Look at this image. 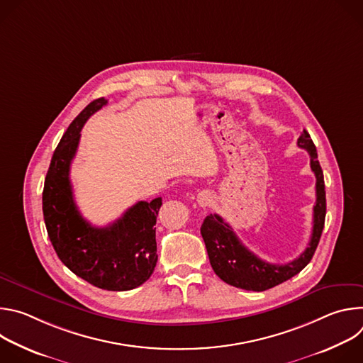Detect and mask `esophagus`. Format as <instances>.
<instances>
[{
  "label": "esophagus",
  "mask_w": 363,
  "mask_h": 363,
  "mask_svg": "<svg viewBox=\"0 0 363 363\" xmlns=\"http://www.w3.org/2000/svg\"><path fill=\"white\" fill-rule=\"evenodd\" d=\"M196 201H198V203H199L201 206H206V205H208V203L211 202V196H210L208 192H199V194L196 195Z\"/></svg>",
  "instance_id": "34e87169"
}]
</instances>
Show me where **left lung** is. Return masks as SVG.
<instances>
[{"instance_id": "1", "label": "left lung", "mask_w": 363, "mask_h": 363, "mask_svg": "<svg viewBox=\"0 0 363 363\" xmlns=\"http://www.w3.org/2000/svg\"><path fill=\"white\" fill-rule=\"evenodd\" d=\"M298 147L310 155V168L316 175V203L313 206V231L308 247L296 258L286 264H270L251 252L235 235L233 228L218 216L210 214L201 225L210 263L216 274L238 289L264 291L298 274L312 260L320 241L326 217V191L323 171L318 161L316 146L307 130H303L297 139Z\"/></svg>"}]
</instances>
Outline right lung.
Returning a JSON list of instances; mask_svg holds the SVG:
<instances>
[{
	"mask_svg": "<svg viewBox=\"0 0 363 363\" xmlns=\"http://www.w3.org/2000/svg\"><path fill=\"white\" fill-rule=\"evenodd\" d=\"M106 103L105 97L89 103L60 139L44 181L43 214L48 238L69 270L99 289L126 291L143 284L157 266L155 224L162 198L139 201L108 227H93L77 210L70 165L83 125Z\"/></svg>",
	"mask_w": 363,
	"mask_h": 363,
	"instance_id": "right-lung-1",
	"label": "right lung"
}]
</instances>
